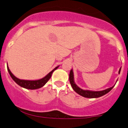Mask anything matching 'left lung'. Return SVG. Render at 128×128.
Returning a JSON list of instances; mask_svg holds the SVG:
<instances>
[{
    "mask_svg": "<svg viewBox=\"0 0 128 128\" xmlns=\"http://www.w3.org/2000/svg\"><path fill=\"white\" fill-rule=\"evenodd\" d=\"M121 68H122V67H121L119 69V71H118V74H120L121 71ZM69 81L70 83L71 86H72V88L74 90L75 92L77 94H78L80 96L84 97V98H99V97H101L104 96V95L106 94L107 93H108L109 91L112 90V89L114 87V86H113L112 87L109 88H107L106 90H102V91H91V90H83V89L80 88V87L78 86L76 84V83H75L74 80V72L73 69L70 70V72L69 74ZM118 81V80H116V82ZM116 84V83H115Z\"/></svg>",
    "mask_w": 128,
    "mask_h": 128,
    "instance_id": "1",
    "label": "left lung"
}]
</instances>
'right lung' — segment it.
I'll return each instance as SVG.
<instances>
[{"label":"right lung","mask_w":128,"mask_h":128,"mask_svg":"<svg viewBox=\"0 0 128 128\" xmlns=\"http://www.w3.org/2000/svg\"><path fill=\"white\" fill-rule=\"evenodd\" d=\"M60 67V66H58L56 67L53 70H52L50 72L47 74L46 76L43 77L42 78L38 79V80H22V79H20L17 78L16 76H14L12 72L10 71V68L7 64V70L8 71V73L12 77V78L14 80L16 83L18 84L20 86L22 87V88L28 89V90H37V89H39L42 87L44 86L45 84L47 83V82L50 80V78L52 76V74L55 70L57 69L58 68Z\"/></svg>","instance_id":"add662e5"}]
</instances>
